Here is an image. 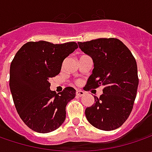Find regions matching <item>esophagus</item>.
Segmentation results:
<instances>
[{
  "mask_svg": "<svg viewBox=\"0 0 152 152\" xmlns=\"http://www.w3.org/2000/svg\"><path fill=\"white\" fill-rule=\"evenodd\" d=\"M76 96L79 97L84 96H85V92L83 91H79V90H78V91H76Z\"/></svg>",
  "mask_w": 152,
  "mask_h": 152,
  "instance_id": "obj_1",
  "label": "esophagus"
}]
</instances>
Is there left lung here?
Masks as SVG:
<instances>
[{
	"label": "left lung",
	"instance_id": "left-lung-1",
	"mask_svg": "<svg viewBox=\"0 0 152 152\" xmlns=\"http://www.w3.org/2000/svg\"><path fill=\"white\" fill-rule=\"evenodd\" d=\"M78 44L94 61V69L85 90L103 86V94L95 97V103L85 109L86 118L99 129H116L129 117L136 97V61L118 39L101 38Z\"/></svg>",
	"mask_w": 152,
	"mask_h": 152
}]
</instances>
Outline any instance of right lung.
Here are the masks:
<instances>
[{"label":"right lung","instance_id":"obj_1","mask_svg":"<svg viewBox=\"0 0 152 152\" xmlns=\"http://www.w3.org/2000/svg\"><path fill=\"white\" fill-rule=\"evenodd\" d=\"M77 48L76 42L29 41L12 61L9 86L15 107L34 131H54L66 118V106L75 97L76 91L66 87L56 94L50 90V79L60 73L63 60Z\"/></svg>","mask_w":152,"mask_h":152}]
</instances>
